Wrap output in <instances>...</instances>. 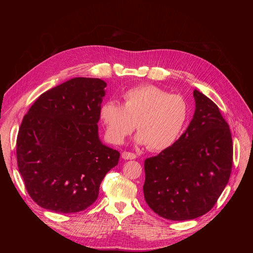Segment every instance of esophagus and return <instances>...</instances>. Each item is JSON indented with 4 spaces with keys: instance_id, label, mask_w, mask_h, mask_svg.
<instances>
[{
    "instance_id": "esophagus-1",
    "label": "esophagus",
    "mask_w": 253,
    "mask_h": 253,
    "mask_svg": "<svg viewBox=\"0 0 253 253\" xmlns=\"http://www.w3.org/2000/svg\"><path fill=\"white\" fill-rule=\"evenodd\" d=\"M121 156L124 159H135L136 158V155L134 154V153H131V152H124L121 154Z\"/></svg>"
}]
</instances>
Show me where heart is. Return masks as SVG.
<instances>
[{
    "instance_id": "obj_1",
    "label": "heart",
    "mask_w": 253,
    "mask_h": 253,
    "mask_svg": "<svg viewBox=\"0 0 253 253\" xmlns=\"http://www.w3.org/2000/svg\"><path fill=\"white\" fill-rule=\"evenodd\" d=\"M189 109L185 99L170 95L155 85H140L127 89L124 104L115 100L104 102L99 116L109 140L125 141L136 126V142L148 144L152 151H164L177 141L186 126Z\"/></svg>"
}]
</instances>
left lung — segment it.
Here are the masks:
<instances>
[{
	"label": "left lung",
	"instance_id": "left-lung-1",
	"mask_svg": "<svg viewBox=\"0 0 253 253\" xmlns=\"http://www.w3.org/2000/svg\"><path fill=\"white\" fill-rule=\"evenodd\" d=\"M195 112L178 140L144 160V200L171 220L200 217L215 205L232 168V137L211 99L193 90Z\"/></svg>",
	"mask_w": 253,
	"mask_h": 253
}]
</instances>
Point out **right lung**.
<instances>
[{
    "label": "right lung",
    "mask_w": 253,
    "mask_h": 253,
    "mask_svg": "<svg viewBox=\"0 0 253 253\" xmlns=\"http://www.w3.org/2000/svg\"><path fill=\"white\" fill-rule=\"evenodd\" d=\"M106 83L76 77L45 91L23 118L17 138L19 172L44 209L75 213L97 200L120 153L101 142L99 110Z\"/></svg>",
    "instance_id": "add662e5"
}]
</instances>
